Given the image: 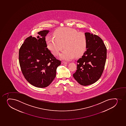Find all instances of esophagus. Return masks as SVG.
Masks as SVG:
<instances>
[{"instance_id": "obj_1", "label": "esophagus", "mask_w": 126, "mask_h": 126, "mask_svg": "<svg viewBox=\"0 0 126 126\" xmlns=\"http://www.w3.org/2000/svg\"><path fill=\"white\" fill-rule=\"evenodd\" d=\"M62 64H63V65L66 64H67V62H64V61H62Z\"/></svg>"}]
</instances>
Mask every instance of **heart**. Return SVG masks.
Instances as JSON below:
<instances>
[{
	"label": "heart",
	"instance_id": "b5f03b06",
	"mask_svg": "<svg viewBox=\"0 0 126 126\" xmlns=\"http://www.w3.org/2000/svg\"><path fill=\"white\" fill-rule=\"evenodd\" d=\"M54 37H47V47L54 55H58L64 47L65 49L60 54V58L70 61L75 55L79 57L84 53L87 48L85 34L74 29L64 27L57 30Z\"/></svg>",
	"mask_w": 126,
	"mask_h": 126
}]
</instances>
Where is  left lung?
I'll list each match as a JSON object with an SVG mask.
<instances>
[{
	"mask_svg": "<svg viewBox=\"0 0 126 126\" xmlns=\"http://www.w3.org/2000/svg\"><path fill=\"white\" fill-rule=\"evenodd\" d=\"M85 34L87 51L78 60L77 69L73 76L80 84L87 86L96 82L102 75L107 59V48L97 35L89 32Z\"/></svg>",
	"mask_w": 126,
	"mask_h": 126,
	"instance_id": "left-lung-1",
	"label": "left lung"
}]
</instances>
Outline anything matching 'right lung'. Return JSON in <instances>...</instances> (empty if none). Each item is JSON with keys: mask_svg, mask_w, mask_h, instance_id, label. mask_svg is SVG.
I'll return each mask as SVG.
<instances>
[{"mask_svg": "<svg viewBox=\"0 0 126 126\" xmlns=\"http://www.w3.org/2000/svg\"><path fill=\"white\" fill-rule=\"evenodd\" d=\"M49 30L37 33V37L26 38L19 50V59L22 73L26 80L34 87L45 88L56 75L61 61L57 60L47 47L45 37Z\"/></svg>", "mask_w": 126, "mask_h": 126, "instance_id": "add662e5", "label": "right lung"}]
</instances>
